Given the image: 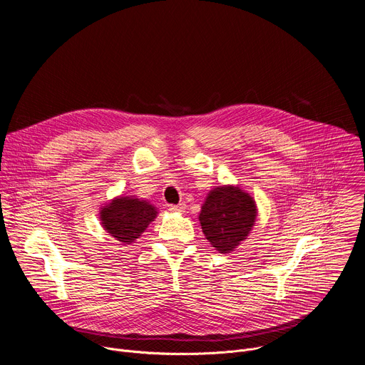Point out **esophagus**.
<instances>
[{
	"mask_svg": "<svg viewBox=\"0 0 365 365\" xmlns=\"http://www.w3.org/2000/svg\"><path fill=\"white\" fill-rule=\"evenodd\" d=\"M170 211H173V212H185V210H186V205L185 203H178V205H170V207H169Z\"/></svg>",
	"mask_w": 365,
	"mask_h": 365,
	"instance_id": "esophagus-1",
	"label": "esophagus"
}]
</instances>
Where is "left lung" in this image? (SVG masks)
Segmentation results:
<instances>
[{
  "instance_id": "obj_1",
  "label": "left lung",
  "mask_w": 365,
  "mask_h": 365,
  "mask_svg": "<svg viewBox=\"0 0 365 365\" xmlns=\"http://www.w3.org/2000/svg\"><path fill=\"white\" fill-rule=\"evenodd\" d=\"M255 217V202L248 193L235 186H220L206 196L199 221L212 247L230 252L248 237Z\"/></svg>"
}]
</instances>
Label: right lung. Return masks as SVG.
Wrapping results in <instances>:
<instances>
[{
  "mask_svg": "<svg viewBox=\"0 0 365 365\" xmlns=\"http://www.w3.org/2000/svg\"><path fill=\"white\" fill-rule=\"evenodd\" d=\"M155 217V206L131 196L115 197L101 211L102 227L123 244H131L137 240Z\"/></svg>",
  "mask_w": 365,
  "mask_h": 365,
  "instance_id": "right-lung-1",
  "label": "right lung"
}]
</instances>
